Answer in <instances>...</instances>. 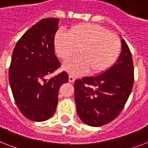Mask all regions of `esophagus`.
<instances>
[{
	"mask_svg": "<svg viewBox=\"0 0 148 148\" xmlns=\"http://www.w3.org/2000/svg\"><path fill=\"white\" fill-rule=\"evenodd\" d=\"M75 80H76V77H75V76L72 75V74H69V81L70 82L73 83V82H74V81H75Z\"/></svg>",
	"mask_w": 148,
	"mask_h": 148,
	"instance_id": "esophagus-1",
	"label": "esophagus"
}]
</instances>
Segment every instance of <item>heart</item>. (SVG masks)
Segmentation results:
<instances>
[{"label":"heart","mask_w":148,"mask_h":148,"mask_svg":"<svg viewBox=\"0 0 148 148\" xmlns=\"http://www.w3.org/2000/svg\"><path fill=\"white\" fill-rule=\"evenodd\" d=\"M56 53L66 63L64 67L74 74L89 71L91 74L103 73L112 66L121 51L118 36L102 26L90 23L72 27L67 34L58 32L54 38Z\"/></svg>","instance_id":"heart-1"}]
</instances>
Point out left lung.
Returning a JSON list of instances; mask_svg holds the SVG:
<instances>
[{
    "mask_svg": "<svg viewBox=\"0 0 148 148\" xmlns=\"http://www.w3.org/2000/svg\"><path fill=\"white\" fill-rule=\"evenodd\" d=\"M115 64L97 76L74 81L77 112L86 124L100 127L114 120L121 112L134 81L132 54L125 40Z\"/></svg>",
    "mask_w": 148,
    "mask_h": 148,
    "instance_id": "1",
    "label": "left lung"
}]
</instances>
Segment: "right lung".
Listing matches in <instances>:
<instances>
[{
    "instance_id": "obj_1",
    "label": "right lung",
    "mask_w": 148,
    "mask_h": 148,
    "mask_svg": "<svg viewBox=\"0 0 148 148\" xmlns=\"http://www.w3.org/2000/svg\"><path fill=\"white\" fill-rule=\"evenodd\" d=\"M59 19L44 18L27 30L17 41L9 67V82L16 105L24 117L44 121L54 114L58 91L68 81L62 71L47 79L60 67L54 54V37Z\"/></svg>"
}]
</instances>
